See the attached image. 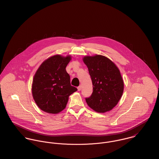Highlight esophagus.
<instances>
[{"mask_svg": "<svg viewBox=\"0 0 159 159\" xmlns=\"http://www.w3.org/2000/svg\"><path fill=\"white\" fill-rule=\"evenodd\" d=\"M81 89H82V86H81V85H80V86H79L78 87V91H81Z\"/></svg>", "mask_w": 159, "mask_h": 159, "instance_id": "1", "label": "esophagus"}]
</instances>
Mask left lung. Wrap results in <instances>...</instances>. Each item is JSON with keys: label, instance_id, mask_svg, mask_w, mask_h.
Segmentation results:
<instances>
[{"label": "left lung", "instance_id": "left-lung-1", "mask_svg": "<svg viewBox=\"0 0 159 159\" xmlns=\"http://www.w3.org/2000/svg\"><path fill=\"white\" fill-rule=\"evenodd\" d=\"M83 62L91 76L93 92L86 101L92 110L105 113L112 110L120 99L124 91V81L120 71L105 56H84Z\"/></svg>", "mask_w": 159, "mask_h": 159}]
</instances>
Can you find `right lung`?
<instances>
[{
	"label": "right lung",
	"mask_w": 159,
	"mask_h": 159,
	"mask_svg": "<svg viewBox=\"0 0 159 159\" xmlns=\"http://www.w3.org/2000/svg\"><path fill=\"white\" fill-rule=\"evenodd\" d=\"M71 56L55 55L45 60L37 70L32 92L37 106L48 113L57 114L66 107L68 97L78 89L71 86L66 67Z\"/></svg>",
	"instance_id": "obj_1"
}]
</instances>
